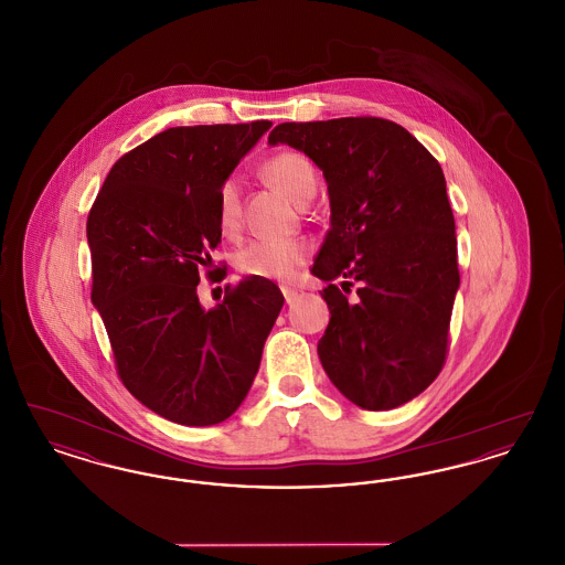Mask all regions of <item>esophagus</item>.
Instances as JSON below:
<instances>
[{"mask_svg":"<svg viewBox=\"0 0 565 565\" xmlns=\"http://www.w3.org/2000/svg\"><path fill=\"white\" fill-rule=\"evenodd\" d=\"M281 292H284V298H286V302H288V305H292L296 298H298V292L292 290V288H281Z\"/></svg>","mask_w":565,"mask_h":565,"instance_id":"obj_1","label":"esophagus"}]
</instances>
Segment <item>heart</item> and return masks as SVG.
Masks as SVG:
<instances>
[{"mask_svg": "<svg viewBox=\"0 0 565 565\" xmlns=\"http://www.w3.org/2000/svg\"><path fill=\"white\" fill-rule=\"evenodd\" d=\"M265 178L298 207H305L318 192V171L313 162L296 150H284L270 157L263 167ZM242 189L235 178L222 182L215 196V220L224 235H233L242 226ZM309 249L300 242L247 243L237 254V269L247 277L290 281L307 263Z\"/></svg>", "mask_w": 565, "mask_h": 565, "instance_id": "heart-1", "label": "heart"}]
</instances>
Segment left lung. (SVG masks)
Segmentation results:
<instances>
[{"label":"left lung","mask_w":565,"mask_h":565,"mask_svg":"<svg viewBox=\"0 0 565 565\" xmlns=\"http://www.w3.org/2000/svg\"><path fill=\"white\" fill-rule=\"evenodd\" d=\"M288 143L323 171L330 231L311 273L328 286L318 353L334 387L366 411H390L438 376L449 343L456 220L438 161L404 127L373 118L284 122ZM342 287L359 284L350 303Z\"/></svg>","instance_id":"8db88e82"}]
</instances>
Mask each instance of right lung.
I'll list each match as a JSON object with an SVG mask.
<instances>
[{
  "mask_svg": "<svg viewBox=\"0 0 565 565\" xmlns=\"http://www.w3.org/2000/svg\"><path fill=\"white\" fill-rule=\"evenodd\" d=\"M269 120L173 127L109 169L86 220L93 292L120 381L157 415L214 426L247 396L284 295L245 277L203 309L222 231L215 196ZM220 281V279H217Z\"/></svg>",
  "mask_w": 565,
  "mask_h": 565,
  "instance_id": "obj_1",
  "label": "right lung"
}]
</instances>
